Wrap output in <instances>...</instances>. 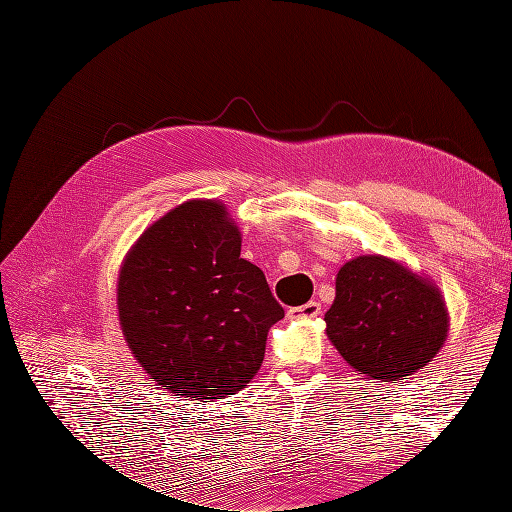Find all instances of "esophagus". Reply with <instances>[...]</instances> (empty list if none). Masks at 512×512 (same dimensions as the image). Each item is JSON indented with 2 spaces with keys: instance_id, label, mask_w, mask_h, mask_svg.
Instances as JSON below:
<instances>
[{
  "instance_id": "obj_1",
  "label": "esophagus",
  "mask_w": 512,
  "mask_h": 512,
  "mask_svg": "<svg viewBox=\"0 0 512 512\" xmlns=\"http://www.w3.org/2000/svg\"><path fill=\"white\" fill-rule=\"evenodd\" d=\"M320 312H322L320 303L318 301H309V303L299 305V307H290L288 309V316L290 318H316V316H320Z\"/></svg>"
}]
</instances>
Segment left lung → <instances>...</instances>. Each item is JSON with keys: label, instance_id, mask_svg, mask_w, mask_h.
Returning a JSON list of instances; mask_svg holds the SVG:
<instances>
[{"label": "left lung", "instance_id": "left-lung-1", "mask_svg": "<svg viewBox=\"0 0 512 512\" xmlns=\"http://www.w3.org/2000/svg\"><path fill=\"white\" fill-rule=\"evenodd\" d=\"M327 337L365 378L393 382L423 369L448 337V307L438 284L380 254L348 260L324 314Z\"/></svg>", "mask_w": 512, "mask_h": 512}]
</instances>
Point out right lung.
I'll return each mask as SVG.
<instances>
[{
    "label": "right lung",
    "instance_id": "add662e5",
    "mask_svg": "<svg viewBox=\"0 0 512 512\" xmlns=\"http://www.w3.org/2000/svg\"><path fill=\"white\" fill-rule=\"evenodd\" d=\"M117 312L145 374L190 401L245 389L284 318L265 273L241 258L237 222L213 198L185 200L134 241L119 267Z\"/></svg>",
    "mask_w": 512,
    "mask_h": 512
}]
</instances>
